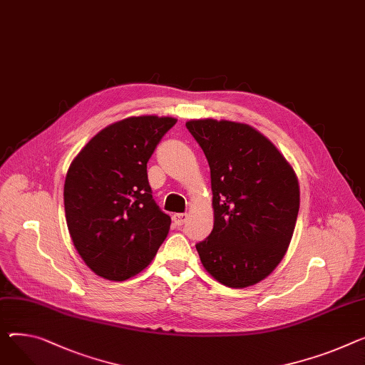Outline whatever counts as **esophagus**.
I'll return each instance as SVG.
<instances>
[{
  "instance_id": "34e87169",
  "label": "esophagus",
  "mask_w": 365,
  "mask_h": 365,
  "mask_svg": "<svg viewBox=\"0 0 365 365\" xmlns=\"http://www.w3.org/2000/svg\"><path fill=\"white\" fill-rule=\"evenodd\" d=\"M187 220V214L186 212H178L173 215V222L176 226H183Z\"/></svg>"
}]
</instances>
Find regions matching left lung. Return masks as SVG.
<instances>
[{"label":"left lung","mask_w":365,"mask_h":365,"mask_svg":"<svg viewBox=\"0 0 365 365\" xmlns=\"http://www.w3.org/2000/svg\"><path fill=\"white\" fill-rule=\"evenodd\" d=\"M187 130L211 172L214 227L195 245L204 269L229 287L269 276L292 239L299 211L294 168L254 128L227 120H190Z\"/></svg>","instance_id":"obj_1"}]
</instances>
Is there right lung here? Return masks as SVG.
I'll return each instance as SVG.
<instances>
[{"mask_svg":"<svg viewBox=\"0 0 365 365\" xmlns=\"http://www.w3.org/2000/svg\"><path fill=\"white\" fill-rule=\"evenodd\" d=\"M173 117L120 120L95 135L68 167L66 222L89 269L121 282L142 272L168 235L172 218L160 210L147 163Z\"/></svg>","mask_w":365,"mask_h":365,"instance_id":"add662e5","label":"right lung"}]
</instances>
